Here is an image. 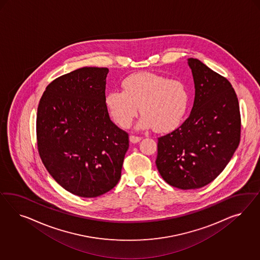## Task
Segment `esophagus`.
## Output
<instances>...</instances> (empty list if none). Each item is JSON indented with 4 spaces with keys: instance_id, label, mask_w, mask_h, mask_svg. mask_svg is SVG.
Instances as JSON below:
<instances>
[{
    "instance_id": "esophagus-1",
    "label": "esophagus",
    "mask_w": 260,
    "mask_h": 260,
    "mask_svg": "<svg viewBox=\"0 0 260 260\" xmlns=\"http://www.w3.org/2000/svg\"><path fill=\"white\" fill-rule=\"evenodd\" d=\"M142 137L140 136H136V135H131L129 136V141L132 143H138L139 141H141Z\"/></svg>"
}]
</instances>
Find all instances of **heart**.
Here are the masks:
<instances>
[{"label":"heart","instance_id":"b5f03b06","mask_svg":"<svg viewBox=\"0 0 260 260\" xmlns=\"http://www.w3.org/2000/svg\"><path fill=\"white\" fill-rule=\"evenodd\" d=\"M123 91L113 90L106 96V106L114 122L128 127L138 114L141 128L156 133L173 132L181 125L189 107V91L186 85L163 75L140 72L122 81Z\"/></svg>","mask_w":260,"mask_h":260}]
</instances>
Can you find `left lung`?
<instances>
[{
  "label": "left lung",
  "mask_w": 260,
  "mask_h": 260,
  "mask_svg": "<svg viewBox=\"0 0 260 260\" xmlns=\"http://www.w3.org/2000/svg\"><path fill=\"white\" fill-rule=\"evenodd\" d=\"M196 96L189 117L158 138L156 166L168 184L199 189L213 181L240 142L239 104L232 84L198 59L189 58Z\"/></svg>",
  "instance_id": "8db88e82"
}]
</instances>
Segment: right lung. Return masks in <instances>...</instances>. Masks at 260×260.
Segmentation results:
<instances>
[{
	"label": "right lung",
	"instance_id": "add662e5",
	"mask_svg": "<svg viewBox=\"0 0 260 260\" xmlns=\"http://www.w3.org/2000/svg\"><path fill=\"white\" fill-rule=\"evenodd\" d=\"M107 68L85 67L53 80L40 100L36 139L47 172L63 189L97 197L121 177L128 134L110 120Z\"/></svg>",
	"mask_w": 260,
	"mask_h": 260
}]
</instances>
